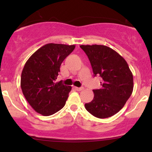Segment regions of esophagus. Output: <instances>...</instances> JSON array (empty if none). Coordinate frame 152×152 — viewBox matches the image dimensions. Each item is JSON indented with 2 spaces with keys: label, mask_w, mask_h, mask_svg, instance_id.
I'll return each instance as SVG.
<instances>
[{
  "label": "esophagus",
  "mask_w": 152,
  "mask_h": 152,
  "mask_svg": "<svg viewBox=\"0 0 152 152\" xmlns=\"http://www.w3.org/2000/svg\"><path fill=\"white\" fill-rule=\"evenodd\" d=\"M74 88H75V89H76V91H82V90L83 89V87H80V88H78V87H76V86H75Z\"/></svg>",
  "instance_id": "1"
}]
</instances>
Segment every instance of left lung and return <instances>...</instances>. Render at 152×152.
<instances>
[{"label": "left lung", "instance_id": "left-lung-1", "mask_svg": "<svg viewBox=\"0 0 152 152\" xmlns=\"http://www.w3.org/2000/svg\"><path fill=\"white\" fill-rule=\"evenodd\" d=\"M89 59L94 76L102 78L101 88L93 90L94 99L85 104L90 114L99 118L114 116L132 95L133 74L124 58L103 45H81Z\"/></svg>", "mask_w": 152, "mask_h": 152}]
</instances>
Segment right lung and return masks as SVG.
Wrapping results in <instances>:
<instances>
[{
  "instance_id": "obj_1",
  "label": "right lung",
  "mask_w": 152,
  "mask_h": 152,
  "mask_svg": "<svg viewBox=\"0 0 152 152\" xmlns=\"http://www.w3.org/2000/svg\"><path fill=\"white\" fill-rule=\"evenodd\" d=\"M75 45L48 43L26 61L20 77V87L27 102L38 114L50 116L66 104L71 86L56 82L62 62Z\"/></svg>"
}]
</instances>
